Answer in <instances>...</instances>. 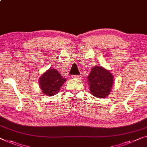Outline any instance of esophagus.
Returning <instances> with one entry per match:
<instances>
[{"mask_svg":"<svg viewBox=\"0 0 147 147\" xmlns=\"http://www.w3.org/2000/svg\"><path fill=\"white\" fill-rule=\"evenodd\" d=\"M72 78L74 79H81V76H72Z\"/></svg>","mask_w":147,"mask_h":147,"instance_id":"34e87169","label":"esophagus"}]
</instances>
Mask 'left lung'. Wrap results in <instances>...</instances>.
Masks as SVG:
<instances>
[{"instance_id":"left-lung-1","label":"left lung","mask_w":147,"mask_h":147,"mask_svg":"<svg viewBox=\"0 0 147 147\" xmlns=\"http://www.w3.org/2000/svg\"><path fill=\"white\" fill-rule=\"evenodd\" d=\"M90 93L97 98H105L111 92L114 76L102 66L93 67L88 76Z\"/></svg>"}]
</instances>
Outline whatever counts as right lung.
Instances as JSON below:
<instances>
[{
	"label": "right lung",
	"mask_w": 147,
	"mask_h": 147,
	"mask_svg": "<svg viewBox=\"0 0 147 147\" xmlns=\"http://www.w3.org/2000/svg\"><path fill=\"white\" fill-rule=\"evenodd\" d=\"M38 81L42 93L47 96H53L58 93L67 80L56 69L50 68L40 76Z\"/></svg>",
	"instance_id": "1"
}]
</instances>
